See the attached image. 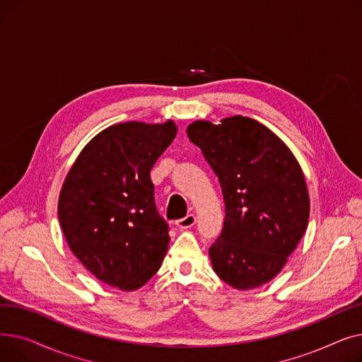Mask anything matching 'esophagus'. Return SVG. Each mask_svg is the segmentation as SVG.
<instances>
[{
    "instance_id": "34e87169",
    "label": "esophagus",
    "mask_w": 362,
    "mask_h": 362,
    "mask_svg": "<svg viewBox=\"0 0 362 362\" xmlns=\"http://www.w3.org/2000/svg\"><path fill=\"white\" fill-rule=\"evenodd\" d=\"M195 221H197V217L194 214H187L186 217L179 218L176 221V224H177V227H180V229H187V227H192L195 224Z\"/></svg>"
}]
</instances>
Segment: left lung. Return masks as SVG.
<instances>
[{"label":"left lung","mask_w":362,"mask_h":362,"mask_svg":"<svg viewBox=\"0 0 362 362\" xmlns=\"http://www.w3.org/2000/svg\"><path fill=\"white\" fill-rule=\"evenodd\" d=\"M221 185V235L210 246L216 274L239 291L276 277L303 236L310 217L305 177L284 142L264 124L233 116L189 124Z\"/></svg>","instance_id":"1"}]
</instances>
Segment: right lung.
<instances>
[{"mask_svg": "<svg viewBox=\"0 0 362 362\" xmlns=\"http://www.w3.org/2000/svg\"><path fill=\"white\" fill-rule=\"evenodd\" d=\"M177 127L119 123L98 133L63 183L59 220L71 252L101 281L135 291L161 267L170 242L151 168Z\"/></svg>", "mask_w": 362, "mask_h": 362, "instance_id": "right-lung-1", "label": "right lung"}]
</instances>
